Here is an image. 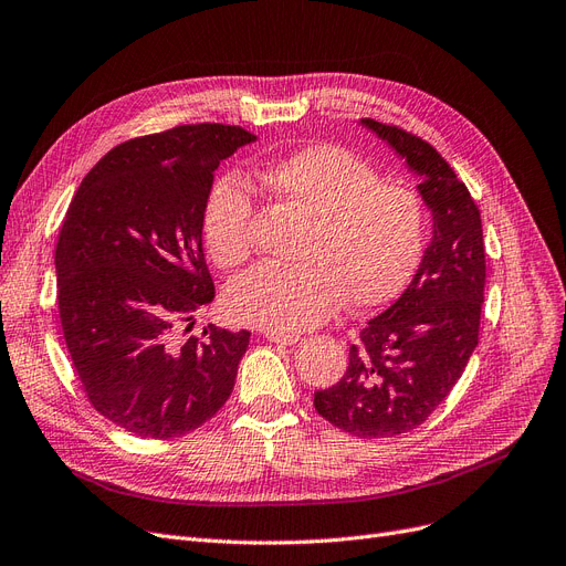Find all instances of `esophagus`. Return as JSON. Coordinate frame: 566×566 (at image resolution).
<instances>
[{"instance_id": "1", "label": "esophagus", "mask_w": 566, "mask_h": 566, "mask_svg": "<svg viewBox=\"0 0 566 566\" xmlns=\"http://www.w3.org/2000/svg\"><path fill=\"white\" fill-rule=\"evenodd\" d=\"M263 336L270 343H277V345H296L301 340V336H294V333H280V331H265Z\"/></svg>"}]
</instances>
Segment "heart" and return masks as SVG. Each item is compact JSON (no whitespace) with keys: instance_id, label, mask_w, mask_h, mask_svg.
<instances>
[{"instance_id":"b5f03b06","label":"heart","mask_w":566,"mask_h":566,"mask_svg":"<svg viewBox=\"0 0 566 566\" xmlns=\"http://www.w3.org/2000/svg\"><path fill=\"white\" fill-rule=\"evenodd\" d=\"M263 191L307 219L298 265L263 263L228 286L230 317L270 331H303L326 322L343 301L370 307L394 298L420 265L427 207L412 188L380 181L378 170L338 144H310L268 163ZM254 198L223 175L209 188L202 235L209 256L235 268L251 254Z\"/></svg>"}]
</instances>
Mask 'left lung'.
<instances>
[{
  "mask_svg": "<svg viewBox=\"0 0 566 566\" xmlns=\"http://www.w3.org/2000/svg\"><path fill=\"white\" fill-rule=\"evenodd\" d=\"M361 125L422 177L417 188L433 214V238L401 298L349 347L343 378L315 391V408L352 436L389 438L427 422L462 378L480 333L485 244L467 184L429 142L373 118Z\"/></svg>",
  "mask_w": 566,
  "mask_h": 566,
  "instance_id": "8db88e82",
  "label": "left lung"
}]
</instances>
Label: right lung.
I'll use <instances>...</instances> for the list:
<instances>
[{
    "label": "right lung",
    "instance_id": "obj_1",
    "mask_svg": "<svg viewBox=\"0 0 566 566\" xmlns=\"http://www.w3.org/2000/svg\"><path fill=\"white\" fill-rule=\"evenodd\" d=\"M256 135L196 123L123 142L83 177L55 247L57 312L91 406L142 438H177L228 401L249 331L196 312L214 298L202 209L214 170Z\"/></svg>",
    "mask_w": 566,
    "mask_h": 566
}]
</instances>
